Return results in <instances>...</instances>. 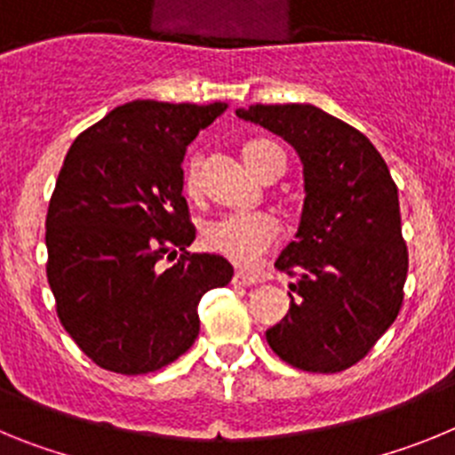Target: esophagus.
<instances>
[{"instance_id":"34e87169","label":"esophagus","mask_w":455,"mask_h":455,"mask_svg":"<svg viewBox=\"0 0 455 455\" xmlns=\"http://www.w3.org/2000/svg\"><path fill=\"white\" fill-rule=\"evenodd\" d=\"M232 283L239 284V287H255V284L262 283V277H259V275H252V273L236 271L235 277H232Z\"/></svg>"}]
</instances>
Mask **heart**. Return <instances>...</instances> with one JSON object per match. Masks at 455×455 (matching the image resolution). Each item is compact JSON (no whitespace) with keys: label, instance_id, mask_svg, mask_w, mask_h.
<instances>
[{"label":"heart","instance_id":"heart-1","mask_svg":"<svg viewBox=\"0 0 455 455\" xmlns=\"http://www.w3.org/2000/svg\"><path fill=\"white\" fill-rule=\"evenodd\" d=\"M275 143L271 140H251L243 148V159L252 171H259L262 156ZM184 188L188 196H196L200 188V156H193L184 175ZM280 239V225L273 216L262 214H223L203 225L200 241L207 251L230 259L236 267H255Z\"/></svg>","mask_w":455,"mask_h":455}]
</instances>
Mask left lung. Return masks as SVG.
<instances>
[{
  "label": "left lung",
  "mask_w": 455,
  "mask_h": 455,
  "mask_svg": "<svg viewBox=\"0 0 455 455\" xmlns=\"http://www.w3.org/2000/svg\"><path fill=\"white\" fill-rule=\"evenodd\" d=\"M236 116L283 136L303 162L299 232L275 262L293 277L291 303L267 331L268 347L303 371H344L403 303L408 248L396 184L371 140L319 107L252 104Z\"/></svg>",
  "instance_id": "1"
}]
</instances>
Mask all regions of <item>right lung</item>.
<instances>
[{
	"label": "right lung",
	"mask_w": 455,
	"mask_h": 455,
	"mask_svg": "<svg viewBox=\"0 0 455 455\" xmlns=\"http://www.w3.org/2000/svg\"><path fill=\"white\" fill-rule=\"evenodd\" d=\"M225 108L134 100L68 150L47 209V283L68 335L107 371L175 363L200 332V299L235 275L223 257L187 251L182 196L187 146Z\"/></svg>",
	"instance_id": "add662e5"
}]
</instances>
